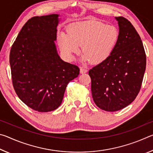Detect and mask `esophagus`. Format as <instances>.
Returning <instances> with one entry per match:
<instances>
[{"mask_svg": "<svg viewBox=\"0 0 153 153\" xmlns=\"http://www.w3.org/2000/svg\"><path fill=\"white\" fill-rule=\"evenodd\" d=\"M87 71H88V70L86 68H84V67H80V74H86V73H87Z\"/></svg>", "mask_w": 153, "mask_h": 153, "instance_id": "esophagus-1", "label": "esophagus"}]
</instances>
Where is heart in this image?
<instances>
[{
  "mask_svg": "<svg viewBox=\"0 0 153 153\" xmlns=\"http://www.w3.org/2000/svg\"><path fill=\"white\" fill-rule=\"evenodd\" d=\"M119 31L112 25L96 19L76 22L59 33L58 43L62 53L72 59L82 45V60L97 64L109 57L119 39Z\"/></svg>",
  "mask_w": 153,
  "mask_h": 153,
  "instance_id": "obj_1",
  "label": "heart"
}]
</instances>
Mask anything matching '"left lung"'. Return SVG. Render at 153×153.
<instances>
[{"mask_svg": "<svg viewBox=\"0 0 153 153\" xmlns=\"http://www.w3.org/2000/svg\"><path fill=\"white\" fill-rule=\"evenodd\" d=\"M119 39L115 48L102 63L90 69L93 100L107 111L122 109L136 98L146 69V53L138 32L129 21L116 17Z\"/></svg>", "mask_w": 153, "mask_h": 153, "instance_id": "left-lung-1", "label": "left lung"}]
</instances>
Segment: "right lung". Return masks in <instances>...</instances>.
I'll use <instances>...</instances> for the list:
<instances>
[{"label":"right lung","instance_id":"obj_1","mask_svg":"<svg viewBox=\"0 0 153 153\" xmlns=\"http://www.w3.org/2000/svg\"><path fill=\"white\" fill-rule=\"evenodd\" d=\"M59 15L32 17L13 44L9 56L13 86L22 101L32 109L57 108L79 67L63 61L56 51Z\"/></svg>","mask_w":153,"mask_h":153}]
</instances>
